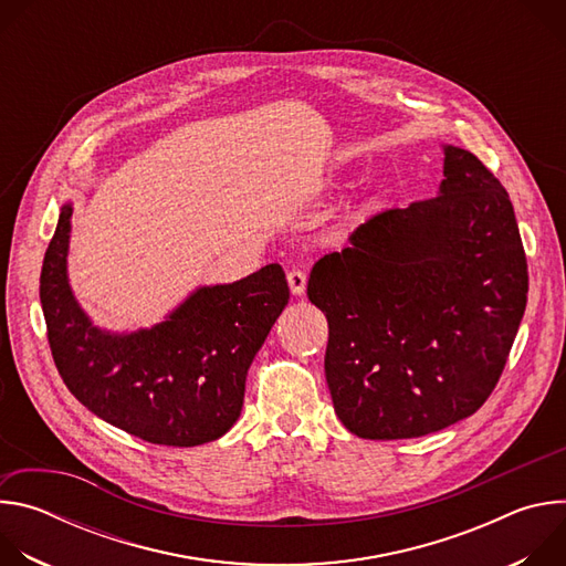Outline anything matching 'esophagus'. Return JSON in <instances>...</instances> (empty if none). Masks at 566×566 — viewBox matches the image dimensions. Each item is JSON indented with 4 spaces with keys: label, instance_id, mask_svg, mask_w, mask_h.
I'll return each mask as SVG.
<instances>
[{
    "label": "esophagus",
    "instance_id": "1",
    "mask_svg": "<svg viewBox=\"0 0 566 566\" xmlns=\"http://www.w3.org/2000/svg\"><path fill=\"white\" fill-rule=\"evenodd\" d=\"M286 280H289V289L293 295H304V291H306V273L304 271L293 269L286 273Z\"/></svg>",
    "mask_w": 566,
    "mask_h": 566
}]
</instances>
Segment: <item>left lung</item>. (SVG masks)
<instances>
[{
  "label": "left lung",
  "mask_w": 566,
  "mask_h": 566,
  "mask_svg": "<svg viewBox=\"0 0 566 566\" xmlns=\"http://www.w3.org/2000/svg\"><path fill=\"white\" fill-rule=\"evenodd\" d=\"M526 293L509 192L474 154L443 145L439 197L369 217L311 271L338 419L360 439H415L474 415L502 376Z\"/></svg>",
  "instance_id": "left-lung-1"
}]
</instances>
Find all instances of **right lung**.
Instances as JSON below:
<instances>
[{"mask_svg":"<svg viewBox=\"0 0 566 566\" xmlns=\"http://www.w3.org/2000/svg\"><path fill=\"white\" fill-rule=\"evenodd\" d=\"M71 214L66 201L40 275L49 345L69 391L149 443L190 448L223 437L241 415L253 358L289 304L282 266L199 286L154 327L116 334L96 327L71 291Z\"/></svg>","mask_w":566,"mask_h":566,"instance_id":"1","label":"right lung"}]
</instances>
